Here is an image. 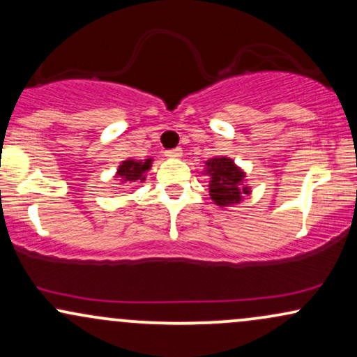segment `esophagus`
Instances as JSON below:
<instances>
[{
    "label": "esophagus",
    "mask_w": 357,
    "mask_h": 357,
    "mask_svg": "<svg viewBox=\"0 0 357 357\" xmlns=\"http://www.w3.org/2000/svg\"><path fill=\"white\" fill-rule=\"evenodd\" d=\"M166 155H167V158H181V155H183L181 147H174V149H167V151H166Z\"/></svg>",
    "instance_id": "esophagus-1"
}]
</instances>
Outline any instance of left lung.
<instances>
[{
  "instance_id": "8db88e82",
  "label": "left lung",
  "mask_w": 357,
  "mask_h": 357,
  "mask_svg": "<svg viewBox=\"0 0 357 357\" xmlns=\"http://www.w3.org/2000/svg\"><path fill=\"white\" fill-rule=\"evenodd\" d=\"M208 165V174L211 176L210 181V196L220 206L235 204L241 199V195H247V188H241L240 183L243 179V173L233 165L231 159L218 158L210 159Z\"/></svg>"
}]
</instances>
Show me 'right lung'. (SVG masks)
<instances>
[{
    "label": "right lung",
    "instance_id": "add662e5",
    "mask_svg": "<svg viewBox=\"0 0 357 357\" xmlns=\"http://www.w3.org/2000/svg\"><path fill=\"white\" fill-rule=\"evenodd\" d=\"M147 169H151V159H146L144 162H137V161H132V159H129V161H124L121 166H119L117 176L124 179V181H130V183L137 181V179L144 181V171Z\"/></svg>",
    "mask_w": 357,
    "mask_h": 357
}]
</instances>
